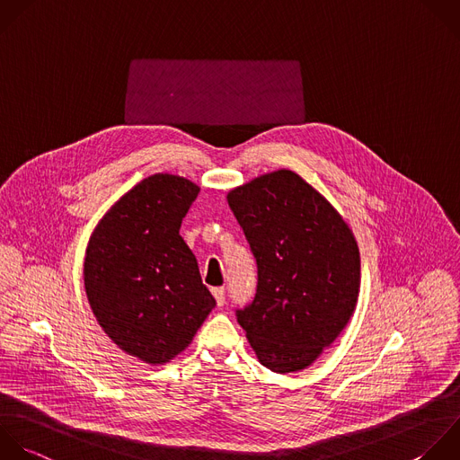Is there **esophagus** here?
<instances>
[{
    "label": "esophagus",
    "instance_id": "1",
    "mask_svg": "<svg viewBox=\"0 0 460 460\" xmlns=\"http://www.w3.org/2000/svg\"><path fill=\"white\" fill-rule=\"evenodd\" d=\"M212 295H214L217 305H223V304H225V288H214V289H212Z\"/></svg>",
    "mask_w": 460,
    "mask_h": 460
}]
</instances>
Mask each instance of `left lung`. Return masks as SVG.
<instances>
[{
    "label": "left lung",
    "mask_w": 460,
    "mask_h": 460,
    "mask_svg": "<svg viewBox=\"0 0 460 460\" xmlns=\"http://www.w3.org/2000/svg\"><path fill=\"white\" fill-rule=\"evenodd\" d=\"M228 205L257 261V293L237 322L279 374L307 368L350 320L359 248L349 223L305 180L279 169L235 187Z\"/></svg>",
    "instance_id": "obj_1"
}]
</instances>
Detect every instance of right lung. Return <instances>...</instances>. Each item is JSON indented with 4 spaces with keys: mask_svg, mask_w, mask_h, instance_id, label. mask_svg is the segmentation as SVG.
Here are the masks:
<instances>
[{
    "mask_svg": "<svg viewBox=\"0 0 460 460\" xmlns=\"http://www.w3.org/2000/svg\"><path fill=\"white\" fill-rule=\"evenodd\" d=\"M198 192L183 176L153 174L102 216L88 241L92 311L119 349L149 365L185 350L216 305L180 235Z\"/></svg>",
    "mask_w": 460,
    "mask_h": 460,
    "instance_id": "right-lung-1",
    "label": "right lung"
}]
</instances>
